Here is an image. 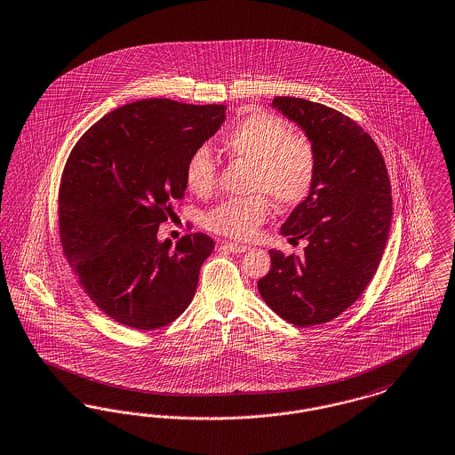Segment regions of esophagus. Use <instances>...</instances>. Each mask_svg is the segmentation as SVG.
<instances>
[{
  "mask_svg": "<svg viewBox=\"0 0 455 455\" xmlns=\"http://www.w3.org/2000/svg\"><path fill=\"white\" fill-rule=\"evenodd\" d=\"M221 247L227 249V251H230V252H235V254H242V252H245V251L251 249L249 245H245V243H236V242H225Z\"/></svg>",
  "mask_w": 455,
  "mask_h": 455,
  "instance_id": "obj_1",
  "label": "esophagus"
}]
</instances>
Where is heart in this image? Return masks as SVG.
<instances>
[{"instance_id": "heart-1", "label": "heart", "mask_w": 455, "mask_h": 455, "mask_svg": "<svg viewBox=\"0 0 455 455\" xmlns=\"http://www.w3.org/2000/svg\"><path fill=\"white\" fill-rule=\"evenodd\" d=\"M223 150L238 163L251 164L247 198L228 200L204 217L208 230L251 238L271 213V201L292 208L308 198L318 176V150L305 133L267 111H247L221 139ZM184 181L195 195H210L217 184V164L206 147L191 152L184 165Z\"/></svg>"}]
</instances>
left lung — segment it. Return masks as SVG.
<instances>
[{
	"mask_svg": "<svg viewBox=\"0 0 455 455\" xmlns=\"http://www.w3.org/2000/svg\"><path fill=\"white\" fill-rule=\"evenodd\" d=\"M273 107L305 130L318 150V176L307 200L281 227L305 255L271 249V271L257 288L267 307L296 327L327 323L352 307L378 271L393 217L381 150L337 109L275 96Z\"/></svg>",
	"mask_w": 455,
	"mask_h": 455,
	"instance_id": "1",
	"label": "left lung"
}]
</instances>
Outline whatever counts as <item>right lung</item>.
<instances>
[{"label": "right lung", "instance_id": "right-lung-1", "mask_svg": "<svg viewBox=\"0 0 455 455\" xmlns=\"http://www.w3.org/2000/svg\"><path fill=\"white\" fill-rule=\"evenodd\" d=\"M223 105L142 100L100 118L74 146L59 186L62 251L81 288L115 322L154 330L189 307L215 242L159 225L186 191L184 165L225 122Z\"/></svg>", "mask_w": 455, "mask_h": 455}]
</instances>
